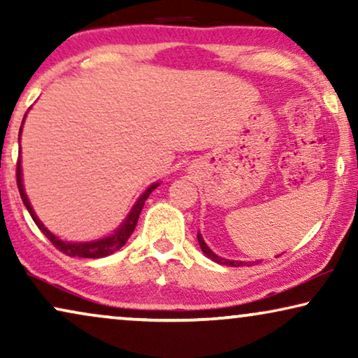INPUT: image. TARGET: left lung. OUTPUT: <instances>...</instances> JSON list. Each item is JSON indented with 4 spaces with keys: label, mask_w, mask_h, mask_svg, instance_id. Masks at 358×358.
<instances>
[{
    "label": "left lung",
    "mask_w": 358,
    "mask_h": 358,
    "mask_svg": "<svg viewBox=\"0 0 358 358\" xmlns=\"http://www.w3.org/2000/svg\"><path fill=\"white\" fill-rule=\"evenodd\" d=\"M197 239H199V244H200V249H202V252L207 256L208 259H212V261H215L217 264H222V266H229V267H241V266H248L249 262H243V261H231V259H224V257H220L215 254L212 249H210L207 246V243L203 241L202 234L197 233ZM261 261H256V262H251V264H259Z\"/></svg>",
    "instance_id": "left-lung-1"
}]
</instances>
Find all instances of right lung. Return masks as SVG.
Wrapping results in <instances>:
<instances>
[{
  "instance_id": "right-lung-1",
  "label": "right lung",
  "mask_w": 358,
  "mask_h": 358,
  "mask_svg": "<svg viewBox=\"0 0 358 358\" xmlns=\"http://www.w3.org/2000/svg\"><path fill=\"white\" fill-rule=\"evenodd\" d=\"M26 115H24V120H26ZM24 120H22V124H24ZM21 131H22V125H21V129H19V140H21ZM16 179H17L19 194H21V199H22L24 205H26L27 212L31 213L34 223L37 224L38 229H41V231L45 234L48 239H50V243L53 244V246H55L57 249H60L63 254H66V256H70V257H86V259L106 257V256H110V254H114L115 251H119V249L127 243V239L131 236V233H134L136 222H138V218H140L141 208H143V205H145V200L148 199L150 194L159 185V182H153L148 189L145 190L143 194L140 195L138 200L134 203V207H131L129 215H127V218L120 223V227L117 228L114 233L109 234V236L92 239V241H66V239H62V238H58L57 234H53L50 229H48L45 224L41 222V218L37 217L36 212H34V208H32L31 202H29L27 194H26V190H24V184H22L21 153H19V158H17Z\"/></svg>"
}]
</instances>
